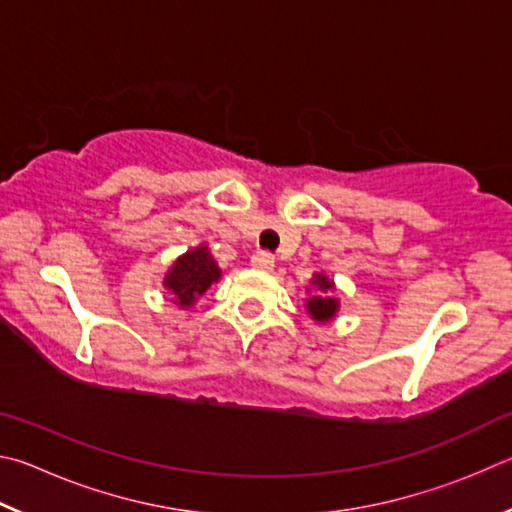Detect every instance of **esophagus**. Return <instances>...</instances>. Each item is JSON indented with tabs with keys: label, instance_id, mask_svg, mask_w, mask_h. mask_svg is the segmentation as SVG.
Returning <instances> with one entry per match:
<instances>
[{
	"label": "esophagus",
	"instance_id": "obj_1",
	"mask_svg": "<svg viewBox=\"0 0 512 512\" xmlns=\"http://www.w3.org/2000/svg\"><path fill=\"white\" fill-rule=\"evenodd\" d=\"M251 267L261 272H272L274 270V258L270 254H256L251 258Z\"/></svg>",
	"mask_w": 512,
	"mask_h": 512
}]
</instances>
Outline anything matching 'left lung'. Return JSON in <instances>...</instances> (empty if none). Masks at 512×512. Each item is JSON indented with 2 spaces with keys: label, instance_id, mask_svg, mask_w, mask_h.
Here are the masks:
<instances>
[{
  "label": "left lung",
  "instance_id": "obj_1",
  "mask_svg": "<svg viewBox=\"0 0 512 512\" xmlns=\"http://www.w3.org/2000/svg\"><path fill=\"white\" fill-rule=\"evenodd\" d=\"M312 288H306V312L315 324H330L339 312V297H337V285L324 272L312 274Z\"/></svg>",
  "mask_w": 512,
  "mask_h": 512
}]
</instances>
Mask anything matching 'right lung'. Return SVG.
Here are the masks:
<instances>
[{
    "mask_svg": "<svg viewBox=\"0 0 512 512\" xmlns=\"http://www.w3.org/2000/svg\"><path fill=\"white\" fill-rule=\"evenodd\" d=\"M220 279L222 270L218 267V261L213 258L209 245L200 242L197 247H191L175 258L164 274L161 285L168 292L170 303H175L179 310H191L197 299Z\"/></svg>",
    "mask_w": 512,
    "mask_h": 512,
    "instance_id": "1",
    "label": "right lung"
}]
</instances>
